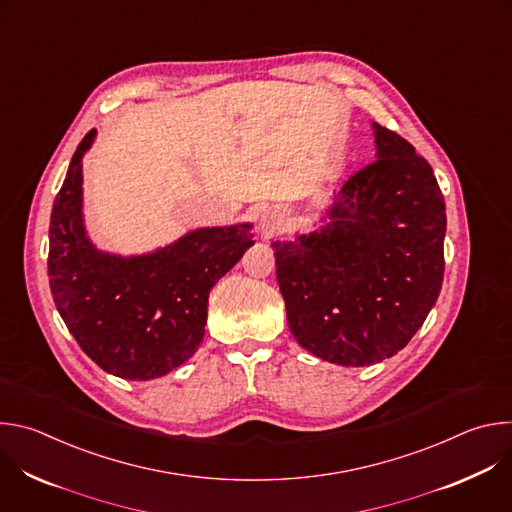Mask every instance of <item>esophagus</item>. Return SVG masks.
Wrapping results in <instances>:
<instances>
[{
    "mask_svg": "<svg viewBox=\"0 0 512 512\" xmlns=\"http://www.w3.org/2000/svg\"><path fill=\"white\" fill-rule=\"evenodd\" d=\"M279 229H281V214L267 210V212L261 216V231H263L265 235H273V233H277Z\"/></svg>",
    "mask_w": 512,
    "mask_h": 512,
    "instance_id": "34e87169",
    "label": "esophagus"
}]
</instances>
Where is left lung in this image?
I'll use <instances>...</instances> for the list:
<instances>
[{
    "mask_svg": "<svg viewBox=\"0 0 512 512\" xmlns=\"http://www.w3.org/2000/svg\"><path fill=\"white\" fill-rule=\"evenodd\" d=\"M373 129L377 160L334 194L324 225L271 243L289 332L342 367L405 348L444 281L446 202L433 170L399 133Z\"/></svg>",
    "mask_w": 512,
    "mask_h": 512,
    "instance_id": "left-lung-1",
    "label": "left lung"
}]
</instances>
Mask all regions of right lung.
<instances>
[{
	"label": "right lung",
	"instance_id": "right-lung-1",
	"mask_svg": "<svg viewBox=\"0 0 512 512\" xmlns=\"http://www.w3.org/2000/svg\"><path fill=\"white\" fill-rule=\"evenodd\" d=\"M95 133L79 143L52 206L50 291L66 328L103 371L150 381L196 352L212 285L255 241L243 223L196 229L145 255L99 251L83 221V156Z\"/></svg>",
	"mask_w": 512,
	"mask_h": 512
}]
</instances>
